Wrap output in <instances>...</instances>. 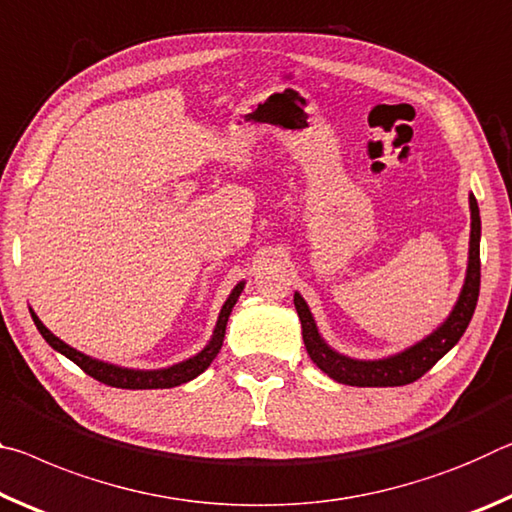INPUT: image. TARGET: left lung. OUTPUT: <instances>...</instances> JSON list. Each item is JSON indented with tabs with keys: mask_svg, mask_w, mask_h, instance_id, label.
<instances>
[{
	"mask_svg": "<svg viewBox=\"0 0 512 512\" xmlns=\"http://www.w3.org/2000/svg\"><path fill=\"white\" fill-rule=\"evenodd\" d=\"M469 211H472V236H469V263L465 286L456 301L454 311L429 338L417 342L415 347L401 351L397 356L383 360H354L333 351L317 333V326L306 301L295 292V308L301 320V335L304 345L313 363L320 367L324 374H329L333 381L345 385H358V388H395V385H408L420 379L447 351L463 338L465 329L472 320L476 301H479L481 288V215L479 204L474 195H469Z\"/></svg>",
	"mask_w": 512,
	"mask_h": 512,
	"instance_id": "8db88e82",
	"label": "left lung"
}]
</instances>
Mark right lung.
<instances>
[{
	"mask_svg": "<svg viewBox=\"0 0 512 512\" xmlns=\"http://www.w3.org/2000/svg\"><path fill=\"white\" fill-rule=\"evenodd\" d=\"M242 288H245V283H238L233 292L229 295V299L224 301L220 317H217V326L213 331V338L208 345L199 351L197 356H192L188 360H183L179 365H172L167 367V370H127V367H117L111 363H102V360L97 358H90L86 354H81V351L72 349L70 345H65L63 340H58L56 335L47 329V326L38 320V315L31 311L33 317V324L38 326V331L43 338L52 345L56 351H61L63 356H67L72 360V363H77L83 372L92 379H97L99 383H106L111 385V388H122V390H156V388H174V385H181V383H188L199 376L201 372L206 370L208 365L213 363V358L220 354L222 349V342H224V331H226V322H229V315H231V308L236 306V301L240 297Z\"/></svg>",
	"mask_w": 512,
	"mask_h": 512,
	"instance_id": "1",
	"label": "right lung"
}]
</instances>
